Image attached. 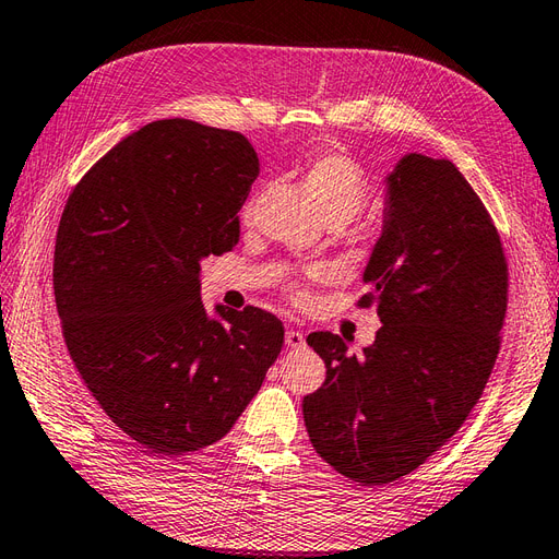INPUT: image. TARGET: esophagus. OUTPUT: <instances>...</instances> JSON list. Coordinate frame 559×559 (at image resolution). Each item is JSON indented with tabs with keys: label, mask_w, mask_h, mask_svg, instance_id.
I'll list each match as a JSON object with an SVG mask.
<instances>
[{
	"label": "esophagus",
	"mask_w": 559,
	"mask_h": 559,
	"mask_svg": "<svg viewBox=\"0 0 559 559\" xmlns=\"http://www.w3.org/2000/svg\"><path fill=\"white\" fill-rule=\"evenodd\" d=\"M284 344H287V348H304L306 336L298 330H287V334H284Z\"/></svg>",
	"instance_id": "34e87169"
}]
</instances>
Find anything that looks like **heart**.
<instances>
[{
    "label": "heart",
    "mask_w": 559,
    "mask_h": 559,
    "mask_svg": "<svg viewBox=\"0 0 559 559\" xmlns=\"http://www.w3.org/2000/svg\"><path fill=\"white\" fill-rule=\"evenodd\" d=\"M298 173L308 197L326 221H350L370 194V182L360 163L338 148H318L301 163Z\"/></svg>",
    "instance_id": "obj_1"
}]
</instances>
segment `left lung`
Segmentation results:
<instances>
[{"instance_id":"1","label":"left lung","mask_w":559,"mask_h":559,"mask_svg":"<svg viewBox=\"0 0 559 559\" xmlns=\"http://www.w3.org/2000/svg\"><path fill=\"white\" fill-rule=\"evenodd\" d=\"M382 237L362 272L374 344L350 356L308 334L324 384L304 399L312 448L360 486L415 472L453 437L491 377L508 310V261L481 199L445 158L405 154L386 177Z\"/></svg>"}]
</instances>
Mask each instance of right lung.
Instances as JSON below:
<instances>
[{"mask_svg": "<svg viewBox=\"0 0 559 559\" xmlns=\"http://www.w3.org/2000/svg\"><path fill=\"white\" fill-rule=\"evenodd\" d=\"M258 177L249 140L156 120L118 142L66 201L53 296L68 353L116 427L163 455L233 429L277 360L267 310L201 301V261L233 251Z\"/></svg>", "mask_w": 559, "mask_h": 559, "instance_id": "1", "label": "right lung"}]
</instances>
